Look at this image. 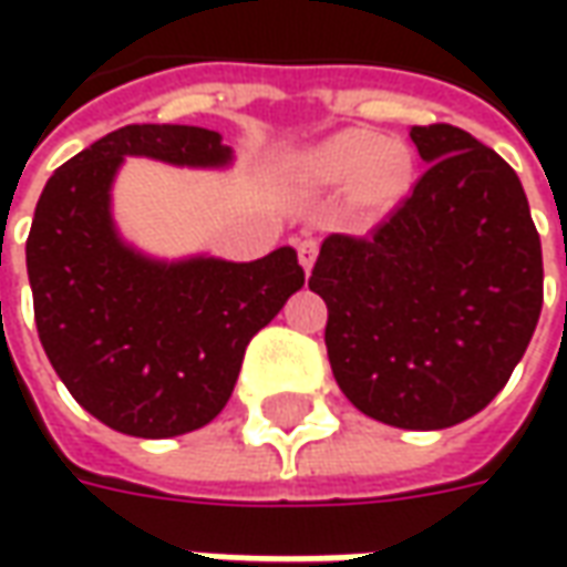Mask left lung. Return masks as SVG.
<instances>
[{"label":"left lung","instance_id":"left-lung-1","mask_svg":"<svg viewBox=\"0 0 567 567\" xmlns=\"http://www.w3.org/2000/svg\"><path fill=\"white\" fill-rule=\"evenodd\" d=\"M224 166L215 130L130 124L75 154L44 185L30 236L35 328L44 355L87 413L133 437L209 425L234 392L248 340L297 288L285 248L260 260H151L112 221L124 157Z\"/></svg>","mask_w":567,"mask_h":567}]
</instances>
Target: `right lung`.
<instances>
[{
  "label": "right lung",
  "instance_id": "right-lung-1",
  "mask_svg": "<svg viewBox=\"0 0 567 567\" xmlns=\"http://www.w3.org/2000/svg\"><path fill=\"white\" fill-rule=\"evenodd\" d=\"M425 173L364 236H331L309 291L328 303L337 385L364 416L440 431L507 385L544 303L519 178L450 124L413 127ZM303 285V279H300Z\"/></svg>",
  "mask_w": 567,
  "mask_h": 567
}]
</instances>
